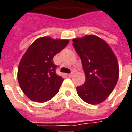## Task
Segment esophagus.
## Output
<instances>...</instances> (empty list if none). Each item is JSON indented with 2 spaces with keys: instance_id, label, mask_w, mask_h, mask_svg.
I'll use <instances>...</instances> for the list:
<instances>
[{
  "instance_id": "1",
  "label": "esophagus",
  "mask_w": 132,
  "mask_h": 132,
  "mask_svg": "<svg viewBox=\"0 0 132 132\" xmlns=\"http://www.w3.org/2000/svg\"><path fill=\"white\" fill-rule=\"evenodd\" d=\"M73 76V73H71L68 74V76H69V77H72Z\"/></svg>"
}]
</instances>
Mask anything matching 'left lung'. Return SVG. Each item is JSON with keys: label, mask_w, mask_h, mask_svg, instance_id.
Here are the masks:
<instances>
[{"label": "left lung", "mask_w": 132, "mask_h": 132, "mask_svg": "<svg viewBox=\"0 0 132 132\" xmlns=\"http://www.w3.org/2000/svg\"><path fill=\"white\" fill-rule=\"evenodd\" d=\"M72 40L86 76L84 84L76 87V92L89 104H101L117 83L119 69L117 56L109 44L97 36L86 35Z\"/></svg>", "instance_id": "8db88e82"}]
</instances>
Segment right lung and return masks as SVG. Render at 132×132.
Returning a JSON list of instances; mask_svg holds the SVG:
<instances>
[{
	"label": "right lung",
	"mask_w": 132,
	"mask_h": 132,
	"mask_svg": "<svg viewBox=\"0 0 132 132\" xmlns=\"http://www.w3.org/2000/svg\"><path fill=\"white\" fill-rule=\"evenodd\" d=\"M69 42L44 36L28 47L20 61L17 73L19 86L28 98L42 103L57 94L63 79L56 73L53 58Z\"/></svg>",
	"instance_id": "add662e5"
}]
</instances>
